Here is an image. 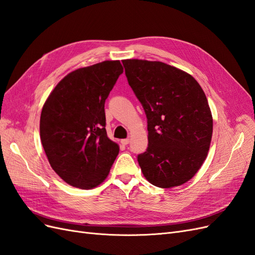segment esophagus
Returning <instances> with one entry per match:
<instances>
[{"instance_id":"1","label":"esophagus","mask_w":255,"mask_h":255,"mask_svg":"<svg viewBox=\"0 0 255 255\" xmlns=\"http://www.w3.org/2000/svg\"><path fill=\"white\" fill-rule=\"evenodd\" d=\"M128 142H129V139H128V138H126V139H121V143H122L123 145H127V144H128Z\"/></svg>"}]
</instances>
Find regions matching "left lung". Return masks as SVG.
Returning <instances> with one entry per match:
<instances>
[{
  "instance_id": "1",
  "label": "left lung",
  "mask_w": 255,
  "mask_h": 255,
  "mask_svg": "<svg viewBox=\"0 0 255 255\" xmlns=\"http://www.w3.org/2000/svg\"><path fill=\"white\" fill-rule=\"evenodd\" d=\"M128 85L148 119L146 151L137 157L154 186L171 188L194 176L207 156L213 117L190 74L161 61L125 59Z\"/></svg>"
}]
</instances>
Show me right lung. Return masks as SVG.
Segmentation results:
<instances>
[{
  "mask_svg": "<svg viewBox=\"0 0 255 255\" xmlns=\"http://www.w3.org/2000/svg\"><path fill=\"white\" fill-rule=\"evenodd\" d=\"M122 72L119 60L76 69L43 104L42 146L53 170L73 187H97L118 155L119 145L106 134L104 104Z\"/></svg>",
  "mask_w": 255,
  "mask_h": 255,
  "instance_id": "1",
  "label": "right lung"
}]
</instances>
